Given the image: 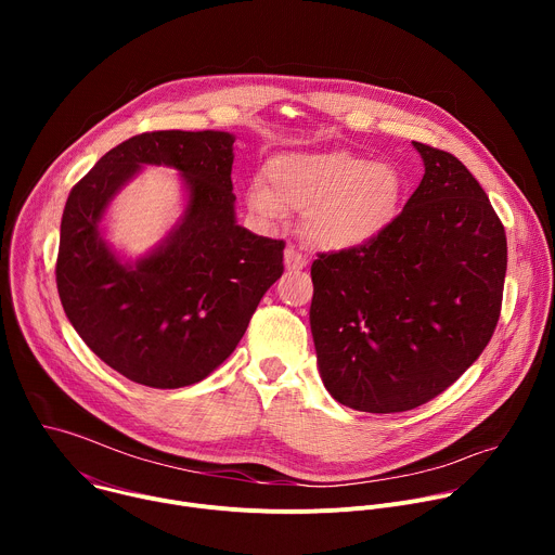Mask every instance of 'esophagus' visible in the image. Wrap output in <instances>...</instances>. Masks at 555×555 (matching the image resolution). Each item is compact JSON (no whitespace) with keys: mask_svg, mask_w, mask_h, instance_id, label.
<instances>
[{"mask_svg":"<svg viewBox=\"0 0 555 555\" xmlns=\"http://www.w3.org/2000/svg\"><path fill=\"white\" fill-rule=\"evenodd\" d=\"M305 266H307V257L300 250H296L294 246H289L285 250V268L287 270H302Z\"/></svg>","mask_w":555,"mask_h":555,"instance_id":"34e87169","label":"esophagus"}]
</instances>
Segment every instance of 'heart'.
<instances>
[{"label": "heart", "instance_id": "1", "mask_svg": "<svg viewBox=\"0 0 555 555\" xmlns=\"http://www.w3.org/2000/svg\"><path fill=\"white\" fill-rule=\"evenodd\" d=\"M400 169L345 149L287 151L270 157L266 180L248 186V208L266 223L302 212L307 242L323 250L360 248L398 215Z\"/></svg>", "mask_w": 555, "mask_h": 555}]
</instances>
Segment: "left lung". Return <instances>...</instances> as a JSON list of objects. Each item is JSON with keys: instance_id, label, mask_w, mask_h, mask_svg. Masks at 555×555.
Here are the masks:
<instances>
[{"instance_id": "obj_1", "label": "left lung", "mask_w": 555, "mask_h": 555, "mask_svg": "<svg viewBox=\"0 0 555 555\" xmlns=\"http://www.w3.org/2000/svg\"><path fill=\"white\" fill-rule=\"evenodd\" d=\"M424 178L373 242L311 263L309 325L332 398L362 413L417 409L488 347L503 300L505 228L448 151L413 142Z\"/></svg>"}]
</instances>
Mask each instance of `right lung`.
<instances>
[{
  "label": "right lung",
  "mask_w": 555,
  "mask_h": 555,
  "mask_svg": "<svg viewBox=\"0 0 555 555\" xmlns=\"http://www.w3.org/2000/svg\"><path fill=\"white\" fill-rule=\"evenodd\" d=\"M228 131H151L107 151L63 210L56 287L67 321L114 371L151 388L212 373L283 274L281 240L236 223ZM142 166H171L188 208L166 240L125 262L102 236L115 193Z\"/></svg>",
  "instance_id": "add662e5"
}]
</instances>
